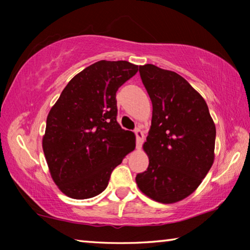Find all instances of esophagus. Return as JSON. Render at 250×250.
I'll return each mask as SVG.
<instances>
[{"mask_svg": "<svg viewBox=\"0 0 250 250\" xmlns=\"http://www.w3.org/2000/svg\"><path fill=\"white\" fill-rule=\"evenodd\" d=\"M134 133H135V137H137V146L141 147L143 143V139H145V134H143V132L140 129H135Z\"/></svg>", "mask_w": 250, "mask_h": 250, "instance_id": "1", "label": "esophagus"}]
</instances>
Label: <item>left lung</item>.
<instances>
[{
	"mask_svg": "<svg viewBox=\"0 0 250 250\" xmlns=\"http://www.w3.org/2000/svg\"><path fill=\"white\" fill-rule=\"evenodd\" d=\"M139 71L153 111L143 143L149 167L135 182L151 200L173 204L191 195L213 166L216 128L204 98L182 76L152 64Z\"/></svg>",
	"mask_w": 250,
	"mask_h": 250,
	"instance_id": "obj_1",
	"label": "left lung"
}]
</instances>
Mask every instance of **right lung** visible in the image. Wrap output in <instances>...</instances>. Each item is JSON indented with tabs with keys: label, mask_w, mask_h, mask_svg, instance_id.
I'll return each instance as SVG.
<instances>
[{
	"label": "right lung",
	"mask_w": 250,
	"mask_h": 250,
	"mask_svg": "<svg viewBox=\"0 0 250 250\" xmlns=\"http://www.w3.org/2000/svg\"><path fill=\"white\" fill-rule=\"evenodd\" d=\"M137 71L125 61L97 62L67 83L50 109L43 151L50 176L68 197L104 192L113 168L134 150V133L117 121L116 92Z\"/></svg>",
	"instance_id": "add662e5"
}]
</instances>
